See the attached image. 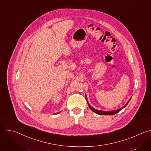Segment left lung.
<instances>
[{"instance_id": "8db88e82", "label": "left lung", "mask_w": 151, "mask_h": 151, "mask_svg": "<svg viewBox=\"0 0 151 151\" xmlns=\"http://www.w3.org/2000/svg\"><path fill=\"white\" fill-rule=\"evenodd\" d=\"M85 99H86V100H87V97H86V96H85ZM131 99H132V97H131L130 99H129V100L127 101V103H126V104L124 105L123 107H122L121 109H117V110H115V111H100V110H98V109H94V107H93L89 104V103L88 102L87 100V101L88 106H89V107L90 108V109H91L92 111H93L94 112H95L96 114H98V115H115V114H117V113L119 112L120 111H121L122 109H124V107H125V106L128 104V103H129V101H130Z\"/></svg>"}]
</instances>
